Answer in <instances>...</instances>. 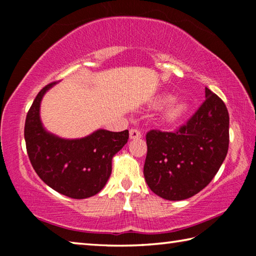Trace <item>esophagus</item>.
<instances>
[{
  "label": "esophagus",
  "mask_w": 256,
  "mask_h": 256,
  "mask_svg": "<svg viewBox=\"0 0 256 256\" xmlns=\"http://www.w3.org/2000/svg\"><path fill=\"white\" fill-rule=\"evenodd\" d=\"M141 138V132L136 128H131L130 130V138L132 140H136V138Z\"/></svg>",
  "instance_id": "esophagus-1"
}]
</instances>
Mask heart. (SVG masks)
I'll list each match as a JSON object with an SVG mask.
<instances>
[{
  "label": "heart",
  "instance_id": "1",
  "mask_svg": "<svg viewBox=\"0 0 256 256\" xmlns=\"http://www.w3.org/2000/svg\"><path fill=\"white\" fill-rule=\"evenodd\" d=\"M172 100V96L170 94H162V96L157 97L154 100V106L162 107L166 105L168 102ZM188 112V104L183 100H172L166 106L162 112L164 122L168 124H172L178 122Z\"/></svg>",
  "mask_w": 256,
  "mask_h": 256
}]
</instances>
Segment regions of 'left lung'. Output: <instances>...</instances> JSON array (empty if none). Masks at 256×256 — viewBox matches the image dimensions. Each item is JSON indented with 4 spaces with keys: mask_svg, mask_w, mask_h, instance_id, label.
<instances>
[{
    "mask_svg": "<svg viewBox=\"0 0 256 256\" xmlns=\"http://www.w3.org/2000/svg\"><path fill=\"white\" fill-rule=\"evenodd\" d=\"M144 175L158 196L170 201L196 196L218 172L228 152L229 114L206 88V100L176 132L151 130L146 136Z\"/></svg>",
    "mask_w": 256,
    "mask_h": 256,
    "instance_id": "1",
    "label": "left lung"
}]
</instances>
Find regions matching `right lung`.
I'll use <instances>...</instances> for the list:
<instances>
[{"instance_id":"right-lung-1","label":"right lung","mask_w":256,"mask_h":256,"mask_svg":"<svg viewBox=\"0 0 256 256\" xmlns=\"http://www.w3.org/2000/svg\"><path fill=\"white\" fill-rule=\"evenodd\" d=\"M56 82L44 86L26 118L24 140L30 162L42 180L63 196H96L112 174V157L126 144L128 131L97 130L81 138H62L47 132L40 120V102Z\"/></svg>"}]
</instances>
